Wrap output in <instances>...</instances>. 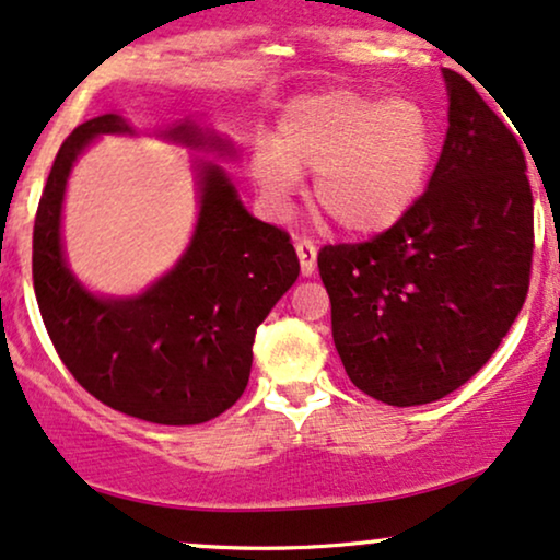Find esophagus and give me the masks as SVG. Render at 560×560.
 Returning a JSON list of instances; mask_svg holds the SVG:
<instances>
[{"instance_id":"34e87169","label":"esophagus","mask_w":560,"mask_h":560,"mask_svg":"<svg viewBox=\"0 0 560 560\" xmlns=\"http://www.w3.org/2000/svg\"><path fill=\"white\" fill-rule=\"evenodd\" d=\"M296 256H300L302 276H313L317 266V247L313 240H296Z\"/></svg>"}]
</instances>
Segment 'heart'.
Masks as SVG:
<instances>
[{
  "mask_svg": "<svg viewBox=\"0 0 560 560\" xmlns=\"http://www.w3.org/2000/svg\"><path fill=\"white\" fill-rule=\"evenodd\" d=\"M247 170L264 201L284 209L300 173H315V203L353 235L395 228L416 207L431 170V124L408 97L353 90L300 95L279 113L273 139L256 137Z\"/></svg>",
  "mask_w": 560,
  "mask_h": 560,
  "instance_id": "b5f03b06",
  "label": "heart"
}]
</instances>
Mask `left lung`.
I'll return each mask as SVG.
<instances>
[{"instance_id":"1","label":"left lung","mask_w":560,"mask_h":560,"mask_svg":"<svg viewBox=\"0 0 560 560\" xmlns=\"http://www.w3.org/2000/svg\"><path fill=\"white\" fill-rule=\"evenodd\" d=\"M429 188L390 230L317 253L332 341L353 385L423 406L465 385L520 315L533 273V190L512 129L463 74Z\"/></svg>"}]
</instances>
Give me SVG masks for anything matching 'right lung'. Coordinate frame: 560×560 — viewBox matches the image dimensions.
<instances>
[{
    "label": "right lung",
    "instance_id": "right-lung-1",
    "mask_svg": "<svg viewBox=\"0 0 560 560\" xmlns=\"http://www.w3.org/2000/svg\"><path fill=\"white\" fill-rule=\"evenodd\" d=\"M121 116L84 121L63 139L33 228V289L56 353L72 377L113 410L165 427L203 423L235 406L253 366L258 325L300 276L281 228L250 217L217 165L201 170V211L186 256L133 300H97L61 256L69 170L97 133H121ZM170 137L228 150L194 124Z\"/></svg>",
    "mask_w": 560,
    "mask_h": 560
}]
</instances>
